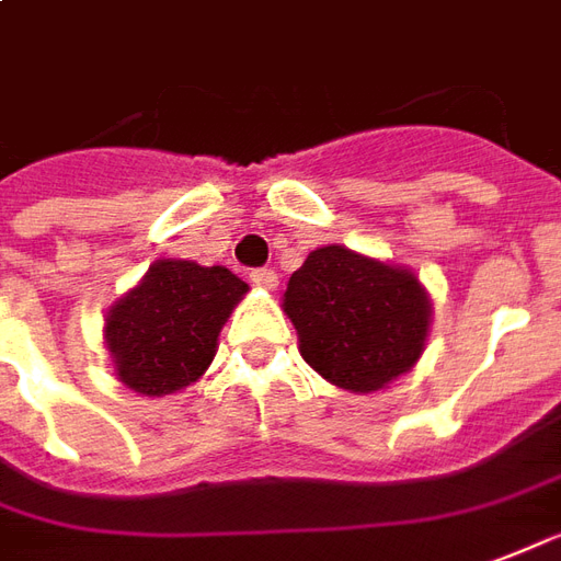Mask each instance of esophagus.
I'll use <instances>...</instances> for the list:
<instances>
[{"mask_svg":"<svg viewBox=\"0 0 561 561\" xmlns=\"http://www.w3.org/2000/svg\"><path fill=\"white\" fill-rule=\"evenodd\" d=\"M251 280L260 289H277V272L275 268H253Z\"/></svg>","mask_w":561,"mask_h":561,"instance_id":"esophagus-1","label":"esophagus"}]
</instances>
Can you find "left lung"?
<instances>
[{
	"mask_svg": "<svg viewBox=\"0 0 561 561\" xmlns=\"http://www.w3.org/2000/svg\"><path fill=\"white\" fill-rule=\"evenodd\" d=\"M298 353L331 386L370 394L410 374L431 331V298L403 265L343 244L308 253L284 293Z\"/></svg>",
	"mask_w": 561,
	"mask_h": 561,
	"instance_id": "left-lung-1",
	"label": "left lung"
}]
</instances>
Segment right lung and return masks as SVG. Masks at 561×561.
I'll return each instance as SVG.
<instances>
[{
  "label": "right lung",
  "mask_w": 561,
  "mask_h": 561,
  "mask_svg": "<svg viewBox=\"0 0 561 561\" xmlns=\"http://www.w3.org/2000/svg\"><path fill=\"white\" fill-rule=\"evenodd\" d=\"M248 284L224 265L158 260L104 322L116 376L137 394H175L206 374Z\"/></svg>",
  "instance_id": "obj_1"
}]
</instances>
